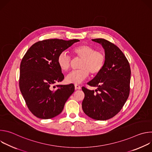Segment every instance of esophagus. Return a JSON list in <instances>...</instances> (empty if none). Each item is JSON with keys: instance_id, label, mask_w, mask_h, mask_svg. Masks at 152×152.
Instances as JSON below:
<instances>
[{"instance_id": "obj_1", "label": "esophagus", "mask_w": 152, "mask_h": 152, "mask_svg": "<svg viewBox=\"0 0 152 152\" xmlns=\"http://www.w3.org/2000/svg\"><path fill=\"white\" fill-rule=\"evenodd\" d=\"M75 90H80L81 89V86L79 85H75Z\"/></svg>"}]
</instances>
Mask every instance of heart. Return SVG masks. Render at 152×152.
Wrapping results in <instances>:
<instances>
[{"label":"heart","instance_id":"b5f03b06","mask_svg":"<svg viewBox=\"0 0 152 152\" xmlns=\"http://www.w3.org/2000/svg\"><path fill=\"white\" fill-rule=\"evenodd\" d=\"M72 53L76 58L80 59L79 64V69L73 71L66 76L68 83H81L89 75L99 73L103 68L106 57L103 52L95 50L93 47L81 45L74 48ZM58 64L63 72H67L71 66V58L67 52L61 53L57 59Z\"/></svg>","mask_w":152,"mask_h":152}]
</instances>
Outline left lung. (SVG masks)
Listing matches in <instances>:
<instances>
[{
    "mask_svg": "<svg viewBox=\"0 0 152 152\" xmlns=\"http://www.w3.org/2000/svg\"><path fill=\"white\" fill-rule=\"evenodd\" d=\"M104 50L106 61L102 70L88 82L97 87L96 92L82 88L85 97L82 110L89 117L96 120H106L118 114L126 103L130 91L131 68L121 50L104 39H92Z\"/></svg>",
    "mask_w": 152,
    "mask_h": 152,
    "instance_id": "left-lung-1",
    "label": "left lung"
}]
</instances>
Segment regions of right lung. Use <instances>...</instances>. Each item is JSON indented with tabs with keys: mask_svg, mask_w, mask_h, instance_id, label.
Returning a JSON list of instances; mask_svg holds the SVG:
<instances>
[{
	"mask_svg": "<svg viewBox=\"0 0 152 152\" xmlns=\"http://www.w3.org/2000/svg\"><path fill=\"white\" fill-rule=\"evenodd\" d=\"M79 41L50 39L38 41L26 52L20 64V90L30 111L41 119L58 115L75 91L71 83L54 85L64 76L57 59L59 55Z\"/></svg>",
	"mask_w": 152,
	"mask_h": 152,
	"instance_id": "right-lung-1",
	"label": "right lung"
}]
</instances>
